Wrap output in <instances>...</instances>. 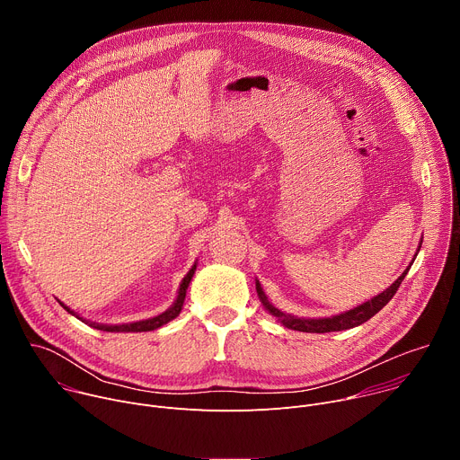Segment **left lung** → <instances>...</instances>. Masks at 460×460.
Returning <instances> with one entry per match:
<instances>
[{
  "mask_svg": "<svg viewBox=\"0 0 460 460\" xmlns=\"http://www.w3.org/2000/svg\"><path fill=\"white\" fill-rule=\"evenodd\" d=\"M420 245H422V240H420V243H419V249H420ZM415 256H417V254H415ZM410 268H411V264H410ZM410 268H408L395 282H393L385 291H382L380 295L373 296L371 300H367V302H364V304H360V305H357V307H353V309H349V311H344V313L335 314V316H327V318H300V316L284 313L282 309L275 307V305L268 300V296H266L264 289H261V286H260L258 280H256V293H258V298H260L261 305L266 307V311H268L270 314H273L284 327H289V330H293V332H304V333L344 332V330H351V327H357V325L367 322L373 314H376V313L393 298V295L397 293V289H399V286L402 284L404 277L408 275Z\"/></svg>",
  "mask_w": 460,
  "mask_h": 460,
  "instance_id": "obj_1",
  "label": "left lung"
}]
</instances>
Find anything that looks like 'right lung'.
I'll list each match as a JSON object with an SVG mask.
<instances>
[{
	"label": "right lung",
	"mask_w": 460,
	"mask_h": 460,
	"mask_svg": "<svg viewBox=\"0 0 460 460\" xmlns=\"http://www.w3.org/2000/svg\"><path fill=\"white\" fill-rule=\"evenodd\" d=\"M194 271H196V261L192 264V268L189 270V273L183 277V280H181V284H180V289H178V295H176V298H174V302L171 304V307L169 309H165L164 313H160V314H156V316H151V318H146V320H138V322H130V323H98V322H91V320H85V318H82L76 311H73L69 305H65L63 302H59V305L65 309V311H69L71 314H75V316H78L80 320H84L85 323H89L91 327H94V330H100V332H109V333H142V332H155V330H158V327H162V325H165L167 322H171V320H174L178 314H180V311H181V307H183V300H185V293H187V288H189V284H190V279H192V275H194Z\"/></svg>",
	"instance_id": "add662e5"
}]
</instances>
